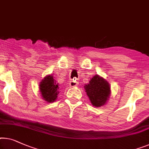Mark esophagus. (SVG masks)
Instances as JSON below:
<instances>
[{
  "instance_id": "esophagus-1",
  "label": "esophagus",
  "mask_w": 149,
  "mask_h": 149,
  "mask_svg": "<svg viewBox=\"0 0 149 149\" xmlns=\"http://www.w3.org/2000/svg\"><path fill=\"white\" fill-rule=\"evenodd\" d=\"M77 85V81L76 79H74V80L70 81V86L71 87H75V86H76Z\"/></svg>"
}]
</instances>
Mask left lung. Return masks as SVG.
<instances>
[{
	"mask_svg": "<svg viewBox=\"0 0 149 149\" xmlns=\"http://www.w3.org/2000/svg\"><path fill=\"white\" fill-rule=\"evenodd\" d=\"M91 103L95 107L104 105L109 98L110 87L108 82L98 75H94L84 86Z\"/></svg>",
	"mask_w": 149,
	"mask_h": 149,
	"instance_id": "left-lung-1",
	"label": "left lung"
}]
</instances>
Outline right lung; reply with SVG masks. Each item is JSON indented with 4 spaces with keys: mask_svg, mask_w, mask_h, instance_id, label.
<instances>
[{
    "mask_svg": "<svg viewBox=\"0 0 149 149\" xmlns=\"http://www.w3.org/2000/svg\"><path fill=\"white\" fill-rule=\"evenodd\" d=\"M59 85L52 75H48L39 84V90L42 98L47 102L56 100L59 94Z\"/></svg>",
    "mask_w": 149,
    "mask_h": 149,
    "instance_id": "obj_1",
    "label": "right lung"
}]
</instances>
